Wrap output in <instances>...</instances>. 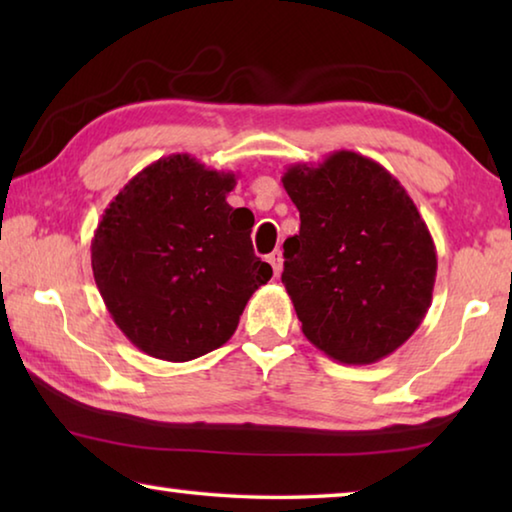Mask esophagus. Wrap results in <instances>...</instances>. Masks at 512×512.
Wrapping results in <instances>:
<instances>
[{
	"label": "esophagus",
	"mask_w": 512,
	"mask_h": 512,
	"mask_svg": "<svg viewBox=\"0 0 512 512\" xmlns=\"http://www.w3.org/2000/svg\"><path fill=\"white\" fill-rule=\"evenodd\" d=\"M266 259H268V264L273 266V273H275V275H280V273H282V262H284L280 250H273V253L268 255Z\"/></svg>",
	"instance_id": "obj_1"
}]
</instances>
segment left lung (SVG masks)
Instances as JSON below:
<instances>
[{
    "mask_svg": "<svg viewBox=\"0 0 512 512\" xmlns=\"http://www.w3.org/2000/svg\"><path fill=\"white\" fill-rule=\"evenodd\" d=\"M282 185L300 212V232L284 241L282 284L302 334L348 366L393 354L427 316L438 271L413 198L354 151L291 164Z\"/></svg>",
    "mask_w": 512,
    "mask_h": 512,
    "instance_id": "8db88e82",
    "label": "left lung"
}]
</instances>
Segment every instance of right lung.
Wrapping results in <instances>:
<instances>
[{
	"label": "right lung",
	"mask_w": 512,
	"mask_h": 512,
	"mask_svg": "<svg viewBox=\"0 0 512 512\" xmlns=\"http://www.w3.org/2000/svg\"><path fill=\"white\" fill-rule=\"evenodd\" d=\"M237 173L189 153L155 160L112 198L92 237V273L115 325L162 361L230 341L273 268L255 255L253 214L230 207Z\"/></svg>",
	"instance_id": "obj_1"
}]
</instances>
